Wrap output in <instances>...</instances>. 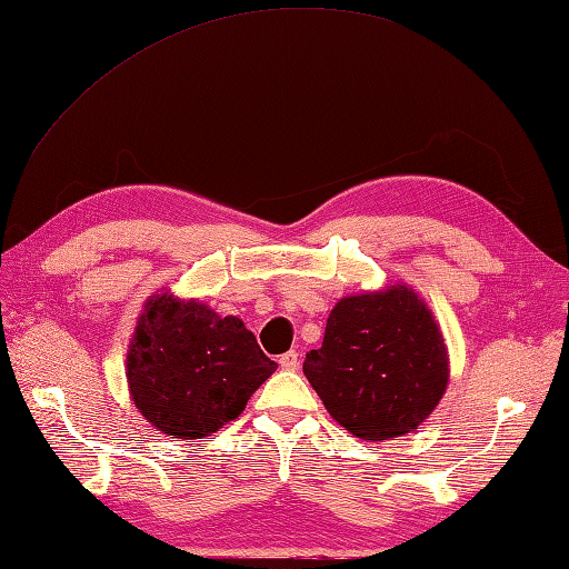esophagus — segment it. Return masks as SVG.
Listing matches in <instances>:
<instances>
[{"label": "esophagus", "mask_w": 569, "mask_h": 569, "mask_svg": "<svg viewBox=\"0 0 569 569\" xmlns=\"http://www.w3.org/2000/svg\"><path fill=\"white\" fill-rule=\"evenodd\" d=\"M280 368L289 370V372L299 370V352L289 350V352H284V356H280Z\"/></svg>", "instance_id": "34e87169"}]
</instances>
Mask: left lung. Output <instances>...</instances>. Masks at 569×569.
<instances>
[{"label":"left lung","mask_w":569,"mask_h":569,"mask_svg":"<svg viewBox=\"0 0 569 569\" xmlns=\"http://www.w3.org/2000/svg\"><path fill=\"white\" fill-rule=\"evenodd\" d=\"M305 375L333 419L362 440L419 428L443 399L450 365L440 326L407 284L343 297Z\"/></svg>","instance_id":"8db88e82"}]
</instances>
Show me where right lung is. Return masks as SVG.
Here are the masks:
<instances>
[{
    "label": "right lung",
    "mask_w": 569,
    "mask_h": 569,
    "mask_svg": "<svg viewBox=\"0 0 569 569\" xmlns=\"http://www.w3.org/2000/svg\"><path fill=\"white\" fill-rule=\"evenodd\" d=\"M274 370L241 319L172 292L146 301L126 356L136 409L158 431L182 440L233 421Z\"/></svg>",
    "instance_id": "right-lung-1"
}]
</instances>
